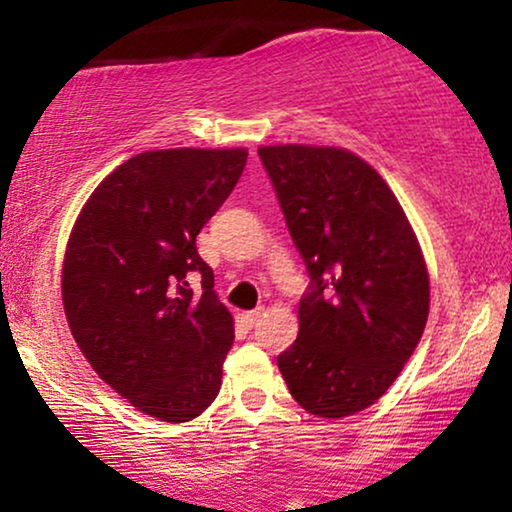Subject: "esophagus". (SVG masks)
Segmentation results:
<instances>
[{"mask_svg":"<svg viewBox=\"0 0 512 512\" xmlns=\"http://www.w3.org/2000/svg\"><path fill=\"white\" fill-rule=\"evenodd\" d=\"M261 314H263V307H258V310H251V312H244V321H247L249 326H254L258 319H261Z\"/></svg>","mask_w":512,"mask_h":512,"instance_id":"esophagus-1","label":"esophagus"}]
</instances>
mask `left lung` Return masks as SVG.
Wrapping results in <instances>:
<instances>
[{
	"instance_id": "left-lung-1",
	"label": "left lung",
	"mask_w": 512,
	"mask_h": 512,
	"mask_svg": "<svg viewBox=\"0 0 512 512\" xmlns=\"http://www.w3.org/2000/svg\"><path fill=\"white\" fill-rule=\"evenodd\" d=\"M258 156L310 275L279 373L312 415H354L391 387L422 340V249L396 195L354 153L286 144Z\"/></svg>"
}]
</instances>
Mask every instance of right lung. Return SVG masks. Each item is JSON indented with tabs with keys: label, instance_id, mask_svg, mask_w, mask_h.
Wrapping results in <instances>:
<instances>
[{
	"label": "right lung",
	"instance_id": "obj_1",
	"mask_svg": "<svg viewBox=\"0 0 512 512\" xmlns=\"http://www.w3.org/2000/svg\"><path fill=\"white\" fill-rule=\"evenodd\" d=\"M244 165V149L139 153L95 188L69 235L62 305L76 345L116 394L163 422L198 417L221 389L233 317L195 237Z\"/></svg>",
	"mask_w": 512,
	"mask_h": 512
}]
</instances>
